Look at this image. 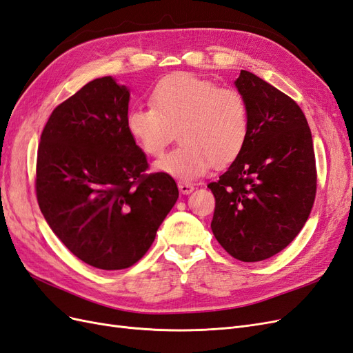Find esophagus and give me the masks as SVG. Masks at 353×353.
<instances>
[{
	"label": "esophagus",
	"mask_w": 353,
	"mask_h": 353,
	"mask_svg": "<svg viewBox=\"0 0 353 353\" xmlns=\"http://www.w3.org/2000/svg\"><path fill=\"white\" fill-rule=\"evenodd\" d=\"M178 188H179V191L183 194H190L191 191L194 190V185L193 184H190V183H185V181H179L178 183Z\"/></svg>",
	"instance_id": "obj_1"
}]
</instances>
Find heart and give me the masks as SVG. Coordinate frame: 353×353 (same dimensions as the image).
<instances>
[{
	"label": "heart",
	"mask_w": 353,
	"mask_h": 353,
	"mask_svg": "<svg viewBox=\"0 0 353 353\" xmlns=\"http://www.w3.org/2000/svg\"><path fill=\"white\" fill-rule=\"evenodd\" d=\"M150 104L128 112L126 130L148 156L162 154L178 130L181 145L154 163L162 175L194 181L215 163L232 162L249 138L243 94L193 73L176 72L157 81Z\"/></svg>",
	"instance_id": "1"
}]
</instances>
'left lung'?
Wrapping results in <instances>:
<instances>
[{
  "mask_svg": "<svg viewBox=\"0 0 353 353\" xmlns=\"http://www.w3.org/2000/svg\"><path fill=\"white\" fill-rule=\"evenodd\" d=\"M248 101L249 138L208 187L215 196L213 236L232 258L259 262L290 244L307 221L316 193L312 134L299 105L256 74L234 82Z\"/></svg>",
  "mask_w": 353,
  "mask_h": 353,
  "instance_id": "left-lung-1",
  "label": "left lung"
}]
</instances>
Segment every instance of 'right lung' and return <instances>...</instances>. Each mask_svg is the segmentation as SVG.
I'll use <instances>...</instances> for the list:
<instances>
[{
    "label": "right lung",
    "mask_w": 353,
    "mask_h": 353,
    "mask_svg": "<svg viewBox=\"0 0 353 353\" xmlns=\"http://www.w3.org/2000/svg\"><path fill=\"white\" fill-rule=\"evenodd\" d=\"M130 90L94 79L52 110L37 160V197L52 232L94 268L140 261L178 200L172 176L145 175L126 130Z\"/></svg>",
    "instance_id": "add662e5"
}]
</instances>
